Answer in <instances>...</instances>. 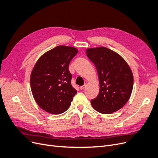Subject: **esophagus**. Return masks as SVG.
<instances>
[{
  "mask_svg": "<svg viewBox=\"0 0 158 158\" xmlns=\"http://www.w3.org/2000/svg\"><path fill=\"white\" fill-rule=\"evenodd\" d=\"M85 87H86V84H84V85H82V86H80V89L81 90H83V89H84L85 88Z\"/></svg>",
  "mask_w": 158,
  "mask_h": 158,
  "instance_id": "34e87169",
  "label": "esophagus"
}]
</instances>
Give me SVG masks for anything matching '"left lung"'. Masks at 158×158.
<instances>
[{
  "instance_id": "8db88e82",
  "label": "left lung",
  "mask_w": 158,
  "mask_h": 158,
  "mask_svg": "<svg viewBox=\"0 0 158 158\" xmlns=\"http://www.w3.org/2000/svg\"><path fill=\"white\" fill-rule=\"evenodd\" d=\"M87 57L95 65L100 81V91L91 100L93 107L102 114H111L123 107L131 95L134 79L125 60L107 48H89Z\"/></svg>"
}]
</instances>
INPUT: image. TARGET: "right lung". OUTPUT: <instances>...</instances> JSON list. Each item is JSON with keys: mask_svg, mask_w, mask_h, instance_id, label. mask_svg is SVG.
Instances as JSON below:
<instances>
[{"mask_svg": "<svg viewBox=\"0 0 158 158\" xmlns=\"http://www.w3.org/2000/svg\"><path fill=\"white\" fill-rule=\"evenodd\" d=\"M77 52L74 48L58 46L41 56L34 66L30 78L33 96L39 106L51 114L66 111L77 93L69 70Z\"/></svg>", "mask_w": 158, "mask_h": 158, "instance_id": "right-lung-1", "label": "right lung"}]
</instances>
